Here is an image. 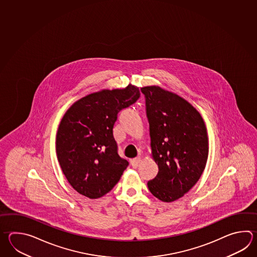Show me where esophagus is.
Here are the masks:
<instances>
[{
	"label": "esophagus",
	"instance_id": "1",
	"mask_svg": "<svg viewBox=\"0 0 257 257\" xmlns=\"http://www.w3.org/2000/svg\"><path fill=\"white\" fill-rule=\"evenodd\" d=\"M142 161V157H137L136 158H134V159H132L131 160V165L132 167L134 168H138V166H139V164Z\"/></svg>",
	"mask_w": 257,
	"mask_h": 257
}]
</instances>
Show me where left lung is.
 I'll use <instances>...</instances> for the list:
<instances>
[{"mask_svg": "<svg viewBox=\"0 0 257 257\" xmlns=\"http://www.w3.org/2000/svg\"><path fill=\"white\" fill-rule=\"evenodd\" d=\"M146 97L152 157L157 177L150 192L164 202L183 197L198 182L209 155L204 120L192 105L157 86L141 88Z\"/></svg>", "mask_w": 257, "mask_h": 257, "instance_id": "8db88e82", "label": "left lung"}]
</instances>
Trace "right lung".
<instances>
[{"label": "right lung", "instance_id": "right-lung-1", "mask_svg": "<svg viewBox=\"0 0 257 257\" xmlns=\"http://www.w3.org/2000/svg\"><path fill=\"white\" fill-rule=\"evenodd\" d=\"M139 89H103L76 101L64 114L56 140L58 160L68 183L98 199L120 180L129 163L118 155L113 125L120 110L135 103Z\"/></svg>", "mask_w": 257, "mask_h": 257}]
</instances>
